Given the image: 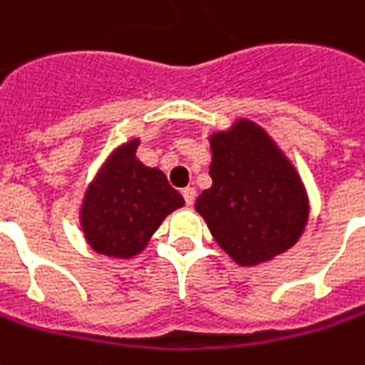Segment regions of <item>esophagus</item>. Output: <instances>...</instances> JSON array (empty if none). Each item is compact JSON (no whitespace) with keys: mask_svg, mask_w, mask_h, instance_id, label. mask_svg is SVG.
Listing matches in <instances>:
<instances>
[{"mask_svg":"<svg viewBox=\"0 0 365 365\" xmlns=\"http://www.w3.org/2000/svg\"><path fill=\"white\" fill-rule=\"evenodd\" d=\"M182 195L183 200H185V205H193V202H195V190H193V187H185V190H182Z\"/></svg>","mask_w":365,"mask_h":365,"instance_id":"1","label":"esophagus"}]
</instances>
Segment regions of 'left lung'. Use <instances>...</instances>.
I'll return each mask as SVG.
<instances>
[{"label":"left lung","instance_id":"8db88e82","mask_svg":"<svg viewBox=\"0 0 365 365\" xmlns=\"http://www.w3.org/2000/svg\"><path fill=\"white\" fill-rule=\"evenodd\" d=\"M212 187L195 210L215 242L242 266L272 259L296 244L307 222L297 173L254 121L212 135Z\"/></svg>","mask_w":365,"mask_h":365}]
</instances>
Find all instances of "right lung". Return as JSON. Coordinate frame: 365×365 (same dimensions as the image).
I'll list each match as a JSON object with an SVG mask.
<instances>
[{"instance_id": "add662e5", "label": "right lung", "mask_w": 365, "mask_h": 365, "mask_svg": "<svg viewBox=\"0 0 365 365\" xmlns=\"http://www.w3.org/2000/svg\"><path fill=\"white\" fill-rule=\"evenodd\" d=\"M138 143L133 140L115 151L86 193L81 225L98 254H140L163 217L183 205L163 172L138 162Z\"/></svg>"}]
</instances>
